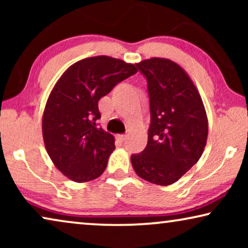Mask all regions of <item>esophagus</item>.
Here are the masks:
<instances>
[{
  "mask_svg": "<svg viewBox=\"0 0 248 248\" xmlns=\"http://www.w3.org/2000/svg\"><path fill=\"white\" fill-rule=\"evenodd\" d=\"M126 139H127V135H117V140L121 142L126 141Z\"/></svg>",
  "mask_w": 248,
  "mask_h": 248,
  "instance_id": "1",
  "label": "esophagus"
}]
</instances>
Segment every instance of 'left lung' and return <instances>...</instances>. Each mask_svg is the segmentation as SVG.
Wrapping results in <instances>:
<instances>
[{
    "instance_id": "obj_1",
    "label": "left lung",
    "mask_w": 248,
    "mask_h": 248,
    "mask_svg": "<svg viewBox=\"0 0 248 248\" xmlns=\"http://www.w3.org/2000/svg\"><path fill=\"white\" fill-rule=\"evenodd\" d=\"M137 66L148 81L151 123L147 147L132 155L131 162L141 178L167 186L201 158L208 139V117L195 84L181 65L152 57Z\"/></svg>"
}]
</instances>
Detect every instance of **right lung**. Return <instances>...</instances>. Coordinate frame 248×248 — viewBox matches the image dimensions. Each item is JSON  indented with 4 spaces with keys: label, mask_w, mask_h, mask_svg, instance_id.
<instances>
[{
    "label": "right lung",
    "mask_w": 248,
    "mask_h": 248,
    "mask_svg": "<svg viewBox=\"0 0 248 248\" xmlns=\"http://www.w3.org/2000/svg\"><path fill=\"white\" fill-rule=\"evenodd\" d=\"M138 72L135 64L110 56L78 61L50 91L43 114V138L55 167L71 181L96 179L107 167L115 138L96 126L98 101Z\"/></svg>",
    "instance_id": "obj_1"
}]
</instances>
